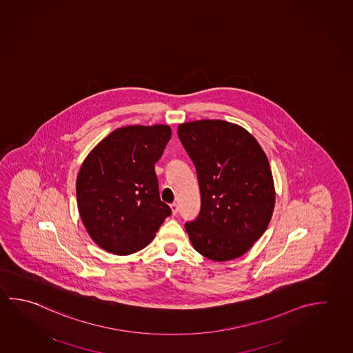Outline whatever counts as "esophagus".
<instances>
[{"label":"esophagus","instance_id":"esophagus-1","mask_svg":"<svg viewBox=\"0 0 353 353\" xmlns=\"http://www.w3.org/2000/svg\"><path fill=\"white\" fill-rule=\"evenodd\" d=\"M170 207H171V210H172V214H177V212H179V204L172 203Z\"/></svg>","mask_w":353,"mask_h":353}]
</instances>
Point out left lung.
I'll use <instances>...</instances> for the list:
<instances>
[{
  "label": "left lung",
  "instance_id": "8db88e82",
  "mask_svg": "<svg viewBox=\"0 0 353 353\" xmlns=\"http://www.w3.org/2000/svg\"><path fill=\"white\" fill-rule=\"evenodd\" d=\"M196 166L201 212L185 224L192 245L214 261L239 258L264 234L275 205L265 152L239 125L197 120L179 126Z\"/></svg>",
  "mask_w": 353,
  "mask_h": 353
}]
</instances>
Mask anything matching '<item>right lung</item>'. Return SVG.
<instances>
[{
    "label": "right lung",
    "instance_id": "add662e5",
    "mask_svg": "<svg viewBox=\"0 0 353 353\" xmlns=\"http://www.w3.org/2000/svg\"><path fill=\"white\" fill-rule=\"evenodd\" d=\"M170 139L168 125L124 126L83 162L77 177L78 210L92 239L106 252L141 250L171 214L155 172Z\"/></svg>",
    "mask_w": 353,
    "mask_h": 353
}]
</instances>
